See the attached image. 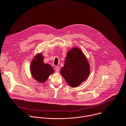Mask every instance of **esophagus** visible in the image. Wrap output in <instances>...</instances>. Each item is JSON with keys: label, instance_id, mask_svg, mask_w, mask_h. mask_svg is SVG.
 Returning a JSON list of instances; mask_svg holds the SVG:
<instances>
[{"label": "esophagus", "instance_id": "1", "mask_svg": "<svg viewBox=\"0 0 126 126\" xmlns=\"http://www.w3.org/2000/svg\"><path fill=\"white\" fill-rule=\"evenodd\" d=\"M55 70L56 72L58 73V72H59V71H60V68H59V67H58V66H56L55 68Z\"/></svg>", "mask_w": 126, "mask_h": 126}]
</instances>
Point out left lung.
<instances>
[{"mask_svg": "<svg viewBox=\"0 0 126 126\" xmlns=\"http://www.w3.org/2000/svg\"><path fill=\"white\" fill-rule=\"evenodd\" d=\"M90 67L84 54L78 48H74L67 53L60 73L68 84L75 88L79 86L88 78Z\"/></svg>", "mask_w": 126, "mask_h": 126, "instance_id": "obj_1", "label": "left lung"}]
</instances>
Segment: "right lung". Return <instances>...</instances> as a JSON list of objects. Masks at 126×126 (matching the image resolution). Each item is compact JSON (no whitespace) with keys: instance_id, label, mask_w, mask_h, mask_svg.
I'll return each instance as SVG.
<instances>
[{"instance_id":"1","label":"right lung","mask_w":126,"mask_h":126,"mask_svg":"<svg viewBox=\"0 0 126 126\" xmlns=\"http://www.w3.org/2000/svg\"><path fill=\"white\" fill-rule=\"evenodd\" d=\"M31 72L33 78L41 83L47 80L54 70L50 65L44 63L43 56L40 53L32 60L31 64Z\"/></svg>"}]
</instances>
